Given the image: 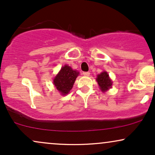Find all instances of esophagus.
I'll list each match as a JSON object with an SVG mask.
<instances>
[{
	"label": "esophagus",
	"mask_w": 155,
	"mask_h": 155,
	"mask_svg": "<svg viewBox=\"0 0 155 155\" xmlns=\"http://www.w3.org/2000/svg\"><path fill=\"white\" fill-rule=\"evenodd\" d=\"M83 75L85 76H90V72H83Z\"/></svg>",
	"instance_id": "1"
}]
</instances>
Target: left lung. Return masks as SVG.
I'll use <instances>...</instances> for the list:
<instances>
[{"label": "left lung", "mask_w": 155, "mask_h": 155, "mask_svg": "<svg viewBox=\"0 0 155 155\" xmlns=\"http://www.w3.org/2000/svg\"><path fill=\"white\" fill-rule=\"evenodd\" d=\"M99 87L103 92H105L109 90L112 86V81L109 78V75L106 71H103L97 76L96 78Z\"/></svg>", "instance_id": "1"}]
</instances>
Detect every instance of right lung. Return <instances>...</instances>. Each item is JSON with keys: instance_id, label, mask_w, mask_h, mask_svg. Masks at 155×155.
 <instances>
[{"instance_id": "1", "label": "right lung", "mask_w": 155, "mask_h": 155, "mask_svg": "<svg viewBox=\"0 0 155 155\" xmlns=\"http://www.w3.org/2000/svg\"><path fill=\"white\" fill-rule=\"evenodd\" d=\"M77 71L73 70L71 67L65 65L53 79V84L57 90L63 95H67L71 90L75 80L79 76Z\"/></svg>"}]
</instances>
